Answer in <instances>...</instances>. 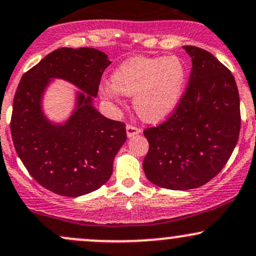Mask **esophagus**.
I'll use <instances>...</instances> for the list:
<instances>
[{"label": "esophagus", "mask_w": 256, "mask_h": 256, "mask_svg": "<svg viewBox=\"0 0 256 256\" xmlns=\"http://www.w3.org/2000/svg\"><path fill=\"white\" fill-rule=\"evenodd\" d=\"M140 132H141V130H140L137 126L130 125V124L126 126V134H128V137H132L134 134H138Z\"/></svg>", "instance_id": "obj_1"}]
</instances>
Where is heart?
Here are the masks:
<instances>
[{
  "label": "heart",
  "mask_w": 256,
  "mask_h": 256,
  "mask_svg": "<svg viewBox=\"0 0 256 256\" xmlns=\"http://www.w3.org/2000/svg\"><path fill=\"white\" fill-rule=\"evenodd\" d=\"M187 82V68L181 58L134 57L124 62L112 74V84L100 87V94L120 103V94L134 96L137 114L146 122L166 119L178 108Z\"/></svg>",
  "instance_id": "obj_1"
}]
</instances>
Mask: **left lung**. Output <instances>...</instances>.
<instances>
[{
  "mask_svg": "<svg viewBox=\"0 0 256 256\" xmlns=\"http://www.w3.org/2000/svg\"><path fill=\"white\" fill-rule=\"evenodd\" d=\"M192 58L190 81L172 114L144 130L150 150L143 170L152 184L186 190L214 178L231 156L240 130L233 75L208 50L184 46Z\"/></svg>",
  "mask_w": 256,
  "mask_h": 256,
  "instance_id": "1",
  "label": "left lung"
}]
</instances>
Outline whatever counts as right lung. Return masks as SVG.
<instances>
[{
    "mask_svg": "<svg viewBox=\"0 0 256 256\" xmlns=\"http://www.w3.org/2000/svg\"><path fill=\"white\" fill-rule=\"evenodd\" d=\"M110 63L96 48L63 47L20 78L10 119L14 148L30 175L56 194H87L110 178L115 156L126 141L125 124L103 116L92 104ZM52 78H63L82 90L64 124L50 123L42 112V96Z\"/></svg>",
    "mask_w": 256,
    "mask_h": 256,
    "instance_id": "obj_1",
    "label": "right lung"
}]
</instances>
